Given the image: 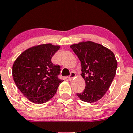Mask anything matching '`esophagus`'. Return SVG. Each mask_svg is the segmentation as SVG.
<instances>
[{
	"label": "esophagus",
	"mask_w": 133,
	"mask_h": 133,
	"mask_svg": "<svg viewBox=\"0 0 133 133\" xmlns=\"http://www.w3.org/2000/svg\"><path fill=\"white\" fill-rule=\"evenodd\" d=\"M75 76H76V73L74 72H71V74H70V76L68 77L69 80H70V81L72 80V79L74 78Z\"/></svg>",
	"instance_id": "obj_1"
}]
</instances>
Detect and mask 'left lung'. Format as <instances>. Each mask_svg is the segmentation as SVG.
<instances>
[{"label": "left lung", "instance_id": "8db88e82", "mask_svg": "<svg viewBox=\"0 0 133 133\" xmlns=\"http://www.w3.org/2000/svg\"><path fill=\"white\" fill-rule=\"evenodd\" d=\"M71 48L81 63V76L86 88L77 96L87 103H94L106 94L116 75L117 63L112 51L95 42H80Z\"/></svg>", "mask_w": 133, "mask_h": 133}]
</instances>
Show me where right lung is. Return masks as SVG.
<instances>
[{"label": "right lung", "instance_id": "obj_1", "mask_svg": "<svg viewBox=\"0 0 133 133\" xmlns=\"http://www.w3.org/2000/svg\"><path fill=\"white\" fill-rule=\"evenodd\" d=\"M58 45L42 44L28 49L21 54L12 67V76L17 87L29 100L36 104L48 101L57 92L59 84V65L51 59Z\"/></svg>", "mask_w": 133, "mask_h": 133}]
</instances>
